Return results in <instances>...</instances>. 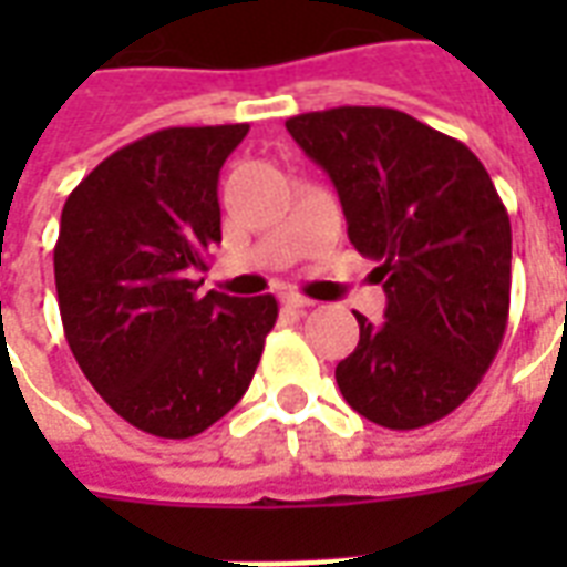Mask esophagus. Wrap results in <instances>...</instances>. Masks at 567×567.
Masks as SVG:
<instances>
[{"label": "esophagus", "instance_id": "1", "mask_svg": "<svg viewBox=\"0 0 567 567\" xmlns=\"http://www.w3.org/2000/svg\"><path fill=\"white\" fill-rule=\"evenodd\" d=\"M282 307L285 309H307V307H312V300H309V297H303V295H285Z\"/></svg>", "mask_w": 567, "mask_h": 567}]
</instances>
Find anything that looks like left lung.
I'll list each match as a JSON object with an SVG mask.
<instances>
[{
  "label": "left lung",
  "instance_id": "obj_1",
  "mask_svg": "<svg viewBox=\"0 0 567 567\" xmlns=\"http://www.w3.org/2000/svg\"><path fill=\"white\" fill-rule=\"evenodd\" d=\"M331 175L352 246L380 260L385 321L355 316L346 404L392 431L450 416L495 361L511 316V218L464 142L382 105L288 117Z\"/></svg>",
  "mask_w": 567,
  "mask_h": 567
}]
</instances>
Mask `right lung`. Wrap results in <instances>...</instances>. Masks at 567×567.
<instances>
[{
    "label": "right lung",
    "mask_w": 567,
    "mask_h": 567,
    "mask_svg": "<svg viewBox=\"0 0 567 567\" xmlns=\"http://www.w3.org/2000/svg\"><path fill=\"white\" fill-rule=\"evenodd\" d=\"M246 133H148L63 206L54 279L66 343L105 404L154 437H194L227 416L279 316L272 295H197L194 279L221 243L218 173Z\"/></svg>",
    "instance_id": "1"
}]
</instances>
